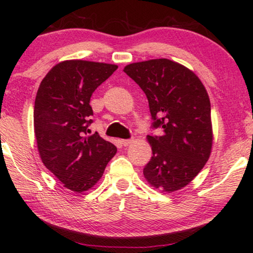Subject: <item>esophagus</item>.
<instances>
[{
	"mask_svg": "<svg viewBox=\"0 0 253 253\" xmlns=\"http://www.w3.org/2000/svg\"><path fill=\"white\" fill-rule=\"evenodd\" d=\"M132 141H133V139H123V140H121V144H122L123 146H129Z\"/></svg>",
	"mask_w": 253,
	"mask_h": 253,
	"instance_id": "1",
	"label": "esophagus"
}]
</instances>
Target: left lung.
Wrapping results in <instances>:
<instances>
[{"instance_id":"left-lung-1","label":"left lung","mask_w":253,"mask_h":253,"mask_svg":"<svg viewBox=\"0 0 253 253\" xmlns=\"http://www.w3.org/2000/svg\"><path fill=\"white\" fill-rule=\"evenodd\" d=\"M124 72L147 96L161 136H147L152 158L144 176L154 188L172 192L189 184L209 160L213 133L211 102L200 79L167 58L131 63Z\"/></svg>"}]
</instances>
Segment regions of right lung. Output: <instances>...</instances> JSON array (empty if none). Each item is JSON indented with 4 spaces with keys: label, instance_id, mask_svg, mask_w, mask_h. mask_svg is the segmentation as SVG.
<instances>
[{
    "label": "right lung",
    "instance_id": "add662e5",
    "mask_svg": "<svg viewBox=\"0 0 253 253\" xmlns=\"http://www.w3.org/2000/svg\"><path fill=\"white\" fill-rule=\"evenodd\" d=\"M117 69L115 64L70 60L51 68L34 102V132L43 165L65 188L87 191L101 178L117 148L95 132L89 100Z\"/></svg>",
    "mask_w": 253,
    "mask_h": 253
}]
</instances>
